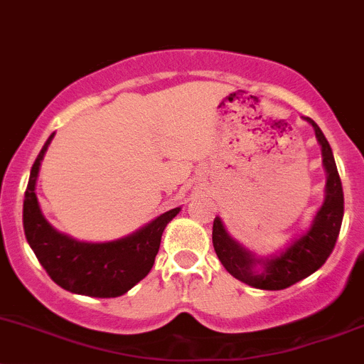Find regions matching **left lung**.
I'll list each match as a JSON object with an SVG mask.
<instances>
[{
  "mask_svg": "<svg viewBox=\"0 0 364 364\" xmlns=\"http://www.w3.org/2000/svg\"><path fill=\"white\" fill-rule=\"evenodd\" d=\"M314 126L317 141L321 144L322 164L326 168V198L317 210L309 231L296 238L279 256L256 257L250 250L243 249L228 235L223 220L213 219L212 242L217 257L224 268L243 284L264 291H280L306 279L321 268L335 249L343 219V189L336 170L331 147L322 134L321 127L306 117Z\"/></svg>",
  "mask_w": 364,
  "mask_h": 364,
  "instance_id": "1",
  "label": "left lung"
}]
</instances>
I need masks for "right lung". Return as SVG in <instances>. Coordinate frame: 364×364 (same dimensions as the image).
<instances>
[{
    "label": "right lung",
    "mask_w": 364,
    "mask_h": 364,
    "mask_svg": "<svg viewBox=\"0 0 364 364\" xmlns=\"http://www.w3.org/2000/svg\"><path fill=\"white\" fill-rule=\"evenodd\" d=\"M52 138L54 133L36 157L26 187L22 208L26 240L48 277L63 289L92 298H117L151 272L164 228L181 207L161 213L138 231L114 242H77L59 233L45 220L35 193L40 164Z\"/></svg>",
    "instance_id": "obj_1"
}]
</instances>
